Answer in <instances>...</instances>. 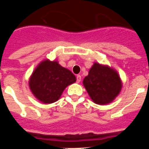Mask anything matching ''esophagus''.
Masks as SVG:
<instances>
[{"label":"esophagus","mask_w":149,"mask_h":149,"mask_svg":"<svg viewBox=\"0 0 149 149\" xmlns=\"http://www.w3.org/2000/svg\"><path fill=\"white\" fill-rule=\"evenodd\" d=\"M81 81V75H77V83H80Z\"/></svg>","instance_id":"obj_1"}]
</instances>
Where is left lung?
I'll return each mask as SVG.
<instances>
[{
	"instance_id": "left-lung-1",
	"label": "left lung",
	"mask_w": 149,
	"mask_h": 149,
	"mask_svg": "<svg viewBox=\"0 0 149 149\" xmlns=\"http://www.w3.org/2000/svg\"><path fill=\"white\" fill-rule=\"evenodd\" d=\"M83 84L94 103L106 104L112 102L121 90L122 82L115 69L94 63Z\"/></svg>"
}]
</instances>
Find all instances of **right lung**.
<instances>
[{
    "mask_svg": "<svg viewBox=\"0 0 149 149\" xmlns=\"http://www.w3.org/2000/svg\"><path fill=\"white\" fill-rule=\"evenodd\" d=\"M76 80L74 74L56 61L45 60L35 68L29 84L37 99L44 104H51L58 100L65 88Z\"/></svg>",
    "mask_w": 149,
    "mask_h": 149,
    "instance_id": "right-lung-1",
    "label": "right lung"
}]
</instances>
